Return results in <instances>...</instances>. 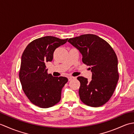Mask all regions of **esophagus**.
Returning <instances> with one entry per match:
<instances>
[{
    "instance_id": "esophagus-1",
    "label": "esophagus",
    "mask_w": 134,
    "mask_h": 134,
    "mask_svg": "<svg viewBox=\"0 0 134 134\" xmlns=\"http://www.w3.org/2000/svg\"><path fill=\"white\" fill-rule=\"evenodd\" d=\"M75 78L74 77V76H69V77H68V79H69V81H71V80H72V79H75Z\"/></svg>"
}]
</instances>
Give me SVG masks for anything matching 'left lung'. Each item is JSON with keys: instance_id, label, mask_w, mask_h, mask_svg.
<instances>
[{"instance_id": "left-lung-1", "label": "left lung", "mask_w": 134, "mask_h": 134, "mask_svg": "<svg viewBox=\"0 0 134 134\" xmlns=\"http://www.w3.org/2000/svg\"><path fill=\"white\" fill-rule=\"evenodd\" d=\"M68 42L82 53V62L92 72L90 82L83 76L77 78L81 100L90 107L102 106L111 98L119 80L116 53L106 41L92 34L69 38Z\"/></svg>"}]
</instances>
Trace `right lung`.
<instances>
[{"label":"right lung","instance_id":"1","mask_svg":"<svg viewBox=\"0 0 134 134\" xmlns=\"http://www.w3.org/2000/svg\"><path fill=\"white\" fill-rule=\"evenodd\" d=\"M67 40L53 36L38 38L30 42L22 53L19 79L25 95L36 106L49 108L60 100L68 79L48 74L45 64L52 60L54 51Z\"/></svg>","mask_w":134,"mask_h":134}]
</instances>
